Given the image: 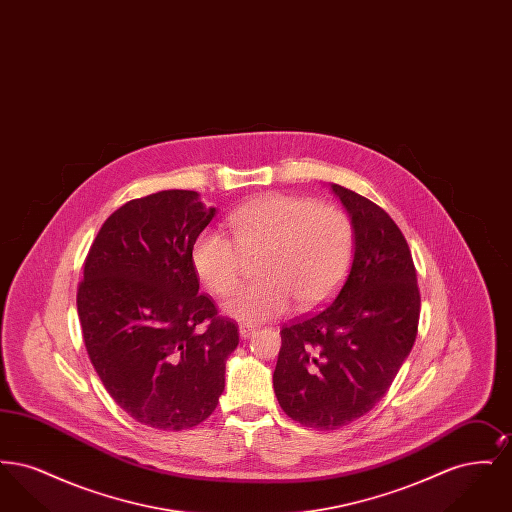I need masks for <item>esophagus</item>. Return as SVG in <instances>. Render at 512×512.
<instances>
[{
	"instance_id": "obj_1",
	"label": "esophagus",
	"mask_w": 512,
	"mask_h": 512,
	"mask_svg": "<svg viewBox=\"0 0 512 512\" xmlns=\"http://www.w3.org/2000/svg\"><path fill=\"white\" fill-rule=\"evenodd\" d=\"M255 334V326H249V324H242L240 326V336L247 340V338H251Z\"/></svg>"
}]
</instances>
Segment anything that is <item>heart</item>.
<instances>
[{
  "label": "heart",
  "mask_w": 512,
  "mask_h": 512,
  "mask_svg": "<svg viewBox=\"0 0 512 512\" xmlns=\"http://www.w3.org/2000/svg\"><path fill=\"white\" fill-rule=\"evenodd\" d=\"M232 240L201 232L192 245V265L209 292L228 297L244 276L245 259L261 255L263 280L245 286L226 311L244 322L280 317L292 305L313 309L340 288L355 247L347 213L309 197L267 194L228 217Z\"/></svg>",
  "instance_id": "1"
}]
</instances>
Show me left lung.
<instances>
[{
	"label": "left lung",
	"mask_w": 512,
	"mask_h": 512,
	"mask_svg": "<svg viewBox=\"0 0 512 512\" xmlns=\"http://www.w3.org/2000/svg\"><path fill=\"white\" fill-rule=\"evenodd\" d=\"M355 228L353 265L332 299L282 326L272 376L292 420L338 430L365 416L390 390L413 349L420 290L409 244L390 215L332 184Z\"/></svg>",
	"instance_id": "obj_1"
}]
</instances>
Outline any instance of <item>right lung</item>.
Returning a JSON list of instances; mask_svg holds the SVG:
<instances>
[{"label": "right lung", "instance_id": "1", "mask_svg": "<svg viewBox=\"0 0 512 512\" xmlns=\"http://www.w3.org/2000/svg\"><path fill=\"white\" fill-rule=\"evenodd\" d=\"M213 217L190 190L132 199L84 259L76 309L88 357L115 403L149 428L178 432L211 416L240 341L238 324L199 293L192 265Z\"/></svg>", "mask_w": 512, "mask_h": 512}]
</instances>
